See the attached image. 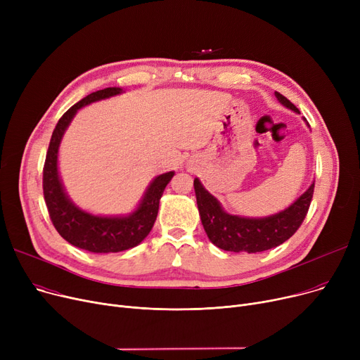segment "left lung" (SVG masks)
Returning a JSON list of instances; mask_svg holds the SVG:
<instances>
[{
	"mask_svg": "<svg viewBox=\"0 0 360 360\" xmlns=\"http://www.w3.org/2000/svg\"><path fill=\"white\" fill-rule=\"evenodd\" d=\"M274 94L286 108L299 113V109L288 98L278 91ZM194 190L204 231L216 247L231 252L254 254L278 247L295 235L309 210L314 184L289 209L262 219H247L223 212L219 201L197 178L194 179Z\"/></svg>",
	"mask_w": 360,
	"mask_h": 360,
	"instance_id": "obj_1",
	"label": "left lung"
}]
</instances>
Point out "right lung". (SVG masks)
Segmentation results:
<instances>
[{
  "label": "right lung",
  "instance_id": "obj_1",
  "mask_svg": "<svg viewBox=\"0 0 360 360\" xmlns=\"http://www.w3.org/2000/svg\"><path fill=\"white\" fill-rule=\"evenodd\" d=\"M122 90L108 87L93 91L84 99L72 105L56 124L44 165V198L53 228L67 242L89 252L108 254L129 250L139 245L153 228L159 212V201L174 172L159 175L150 184L139 209L127 217L93 216L75 207L64 193L58 176V147L64 131L80 108L105 98L115 96Z\"/></svg>",
  "mask_w": 360,
  "mask_h": 360
}]
</instances>
